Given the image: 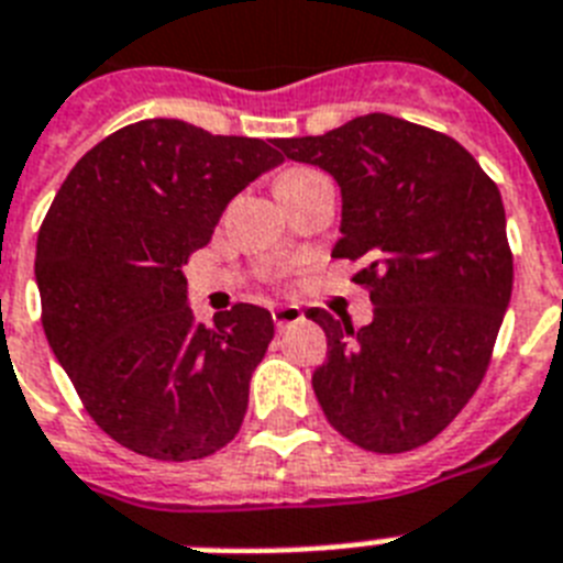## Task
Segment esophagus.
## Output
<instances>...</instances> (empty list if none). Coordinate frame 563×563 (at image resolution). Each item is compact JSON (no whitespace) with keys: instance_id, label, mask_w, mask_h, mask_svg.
Returning a JSON list of instances; mask_svg holds the SVG:
<instances>
[{"instance_id":"1","label":"esophagus","mask_w":563,"mask_h":563,"mask_svg":"<svg viewBox=\"0 0 563 563\" xmlns=\"http://www.w3.org/2000/svg\"><path fill=\"white\" fill-rule=\"evenodd\" d=\"M272 318H274V327L280 329H289L295 327V323L303 321V312H300V306H277V309H272Z\"/></svg>"}]
</instances>
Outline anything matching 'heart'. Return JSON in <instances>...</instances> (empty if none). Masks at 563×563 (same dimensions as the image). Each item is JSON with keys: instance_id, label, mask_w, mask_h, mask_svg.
<instances>
[{"instance_id": "b5f03b06", "label": "heart", "mask_w": 563, "mask_h": 563, "mask_svg": "<svg viewBox=\"0 0 563 563\" xmlns=\"http://www.w3.org/2000/svg\"><path fill=\"white\" fill-rule=\"evenodd\" d=\"M314 170H300V167H297V170H289V173H283L280 176V181H286V178H300V176H312Z\"/></svg>"}]
</instances>
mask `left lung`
I'll return each instance as SVG.
<instances>
[{"instance_id":"1","label":"left lung","mask_w":563,"mask_h":563,"mask_svg":"<svg viewBox=\"0 0 563 563\" xmlns=\"http://www.w3.org/2000/svg\"><path fill=\"white\" fill-rule=\"evenodd\" d=\"M277 147L338 181L332 257L364 266L353 280L376 306L361 329L306 312L327 332L314 396L364 451H413L445 431L486 376L511 297L500 190L463 144L385 112Z\"/></svg>"}]
</instances>
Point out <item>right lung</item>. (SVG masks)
Here are the masks:
<instances>
[{
	"label": "right lung",
	"instance_id": "right-lung-1",
	"mask_svg": "<svg viewBox=\"0 0 563 563\" xmlns=\"http://www.w3.org/2000/svg\"><path fill=\"white\" fill-rule=\"evenodd\" d=\"M280 162L266 141L150 118L91 147L45 213L34 263L45 338L100 431L135 454L202 460L240 431L272 314L236 303L196 323L181 266Z\"/></svg>",
	"mask_w": 563,
	"mask_h": 563
}]
</instances>
